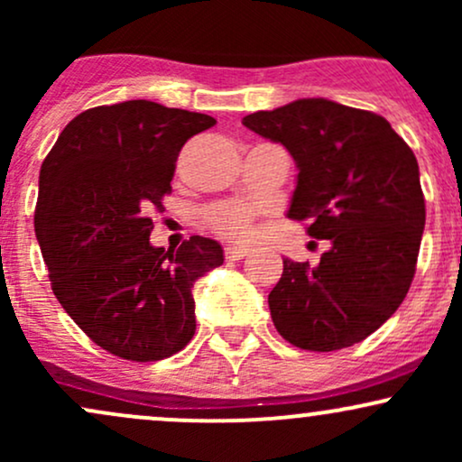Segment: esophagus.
<instances>
[{"label":"esophagus","instance_id":"1","mask_svg":"<svg viewBox=\"0 0 462 462\" xmlns=\"http://www.w3.org/2000/svg\"><path fill=\"white\" fill-rule=\"evenodd\" d=\"M245 256H247V247H236V245L226 247L227 261H241V258H245Z\"/></svg>","mask_w":462,"mask_h":462}]
</instances>
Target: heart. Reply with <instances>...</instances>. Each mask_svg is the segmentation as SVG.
Masks as SVG:
<instances>
[{
    "instance_id": "1",
    "label": "heart",
    "mask_w": 462,
    "mask_h": 462,
    "mask_svg": "<svg viewBox=\"0 0 462 462\" xmlns=\"http://www.w3.org/2000/svg\"><path fill=\"white\" fill-rule=\"evenodd\" d=\"M254 215H256V208L245 201H221L206 210V226L215 235L230 238V241H241L249 235Z\"/></svg>"
}]
</instances>
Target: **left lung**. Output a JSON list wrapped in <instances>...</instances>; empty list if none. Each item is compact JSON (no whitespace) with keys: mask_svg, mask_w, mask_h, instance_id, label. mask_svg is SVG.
Returning a JSON list of instances; mask_svg holds the SVG:
<instances>
[{"mask_svg":"<svg viewBox=\"0 0 462 462\" xmlns=\"http://www.w3.org/2000/svg\"><path fill=\"white\" fill-rule=\"evenodd\" d=\"M298 164L289 215L330 249L317 267L284 258L269 293L275 330L310 352L349 347L404 301L426 226L415 153L384 116L323 97L243 116Z\"/></svg>","mask_w":462,"mask_h":462,"instance_id":"obj_1","label":"left lung"}]
</instances>
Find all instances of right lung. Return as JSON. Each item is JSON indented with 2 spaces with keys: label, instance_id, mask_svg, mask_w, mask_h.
Returning a JSON list of instances; mask_svg holds the SVG:
<instances>
[{
  "label": "right lung",
  "instance_id": "1",
  "mask_svg": "<svg viewBox=\"0 0 462 462\" xmlns=\"http://www.w3.org/2000/svg\"><path fill=\"white\" fill-rule=\"evenodd\" d=\"M215 124L147 99L97 106L69 121L41 164L34 230L51 291L115 356L152 363L193 338V284L224 264V249L206 236L153 247L150 213L171 193L184 143Z\"/></svg>",
  "mask_w": 462,
  "mask_h": 462
}]
</instances>
